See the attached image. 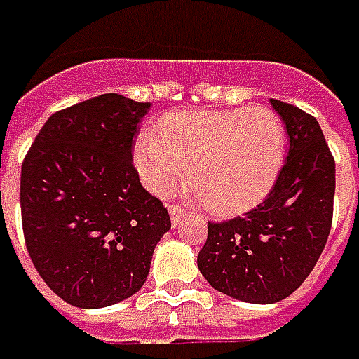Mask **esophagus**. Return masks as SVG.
Here are the masks:
<instances>
[{"mask_svg": "<svg viewBox=\"0 0 359 359\" xmlns=\"http://www.w3.org/2000/svg\"><path fill=\"white\" fill-rule=\"evenodd\" d=\"M184 216H185V210L180 207V205H172V207H170V218H172V224L174 226L180 224Z\"/></svg>", "mask_w": 359, "mask_h": 359, "instance_id": "esophagus-1", "label": "esophagus"}]
</instances>
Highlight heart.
Wrapping results in <instances>:
<instances>
[{
  "label": "heart",
  "instance_id": "b5f03b06",
  "mask_svg": "<svg viewBox=\"0 0 359 359\" xmlns=\"http://www.w3.org/2000/svg\"><path fill=\"white\" fill-rule=\"evenodd\" d=\"M288 149L282 118L266 106L168 114L158 135L143 133L135 166L156 195L172 193L189 168V182L210 210L253 205L280 174Z\"/></svg>",
  "mask_w": 359,
  "mask_h": 359
}]
</instances>
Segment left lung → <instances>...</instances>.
<instances>
[{
  "label": "left lung",
  "instance_id": "obj_1",
  "mask_svg": "<svg viewBox=\"0 0 359 359\" xmlns=\"http://www.w3.org/2000/svg\"><path fill=\"white\" fill-rule=\"evenodd\" d=\"M286 126V162L263 203L243 216L208 222L197 265L208 284L249 304L296 292L319 261L334 203V158L317 119L271 98Z\"/></svg>",
  "mask_w": 359,
  "mask_h": 359
}]
</instances>
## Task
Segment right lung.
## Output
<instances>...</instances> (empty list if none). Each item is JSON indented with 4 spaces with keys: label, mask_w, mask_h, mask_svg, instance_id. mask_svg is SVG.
<instances>
[{
    "label": "right lung",
    "mask_w": 359,
    "mask_h": 359,
    "mask_svg": "<svg viewBox=\"0 0 359 359\" xmlns=\"http://www.w3.org/2000/svg\"><path fill=\"white\" fill-rule=\"evenodd\" d=\"M151 102L110 93L55 111L21 168L25 243L38 274L75 307H106L139 292L168 208L133 166Z\"/></svg>",
    "instance_id": "1"
}]
</instances>
